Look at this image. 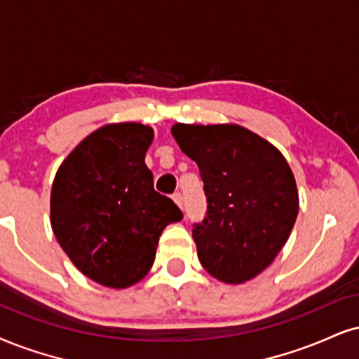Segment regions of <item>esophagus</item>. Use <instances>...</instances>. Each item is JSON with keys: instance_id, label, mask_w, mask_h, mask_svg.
Instances as JSON below:
<instances>
[{"instance_id": "obj_1", "label": "esophagus", "mask_w": 359, "mask_h": 359, "mask_svg": "<svg viewBox=\"0 0 359 359\" xmlns=\"http://www.w3.org/2000/svg\"><path fill=\"white\" fill-rule=\"evenodd\" d=\"M172 200H175L176 205H178L180 208H183V194L181 193H175L172 194Z\"/></svg>"}]
</instances>
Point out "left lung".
Returning <instances> with one entry per match:
<instances>
[{
	"mask_svg": "<svg viewBox=\"0 0 359 359\" xmlns=\"http://www.w3.org/2000/svg\"><path fill=\"white\" fill-rule=\"evenodd\" d=\"M171 133L203 180L206 215L193 224L203 268L224 283L251 280L273 263L298 216L285 156L236 125L178 123Z\"/></svg>",
	"mask_w": 359,
	"mask_h": 359,
	"instance_id": "1",
	"label": "left lung"
}]
</instances>
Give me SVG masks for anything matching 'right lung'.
Returning <instances> with one entry per match:
<instances>
[{"label": "right lung", "instance_id": "obj_1", "mask_svg": "<svg viewBox=\"0 0 359 359\" xmlns=\"http://www.w3.org/2000/svg\"><path fill=\"white\" fill-rule=\"evenodd\" d=\"M153 130L106 125L60 166L51 189V226L83 274L109 287L135 285L153 266L163 229L183 219L171 198L153 188L144 154Z\"/></svg>", "mask_w": 359, "mask_h": 359}]
</instances>
